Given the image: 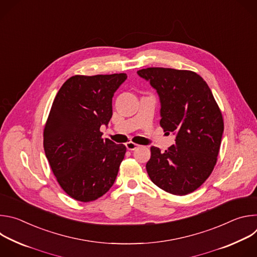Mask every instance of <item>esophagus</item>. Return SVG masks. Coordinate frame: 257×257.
I'll return each mask as SVG.
<instances>
[{
	"mask_svg": "<svg viewBox=\"0 0 257 257\" xmlns=\"http://www.w3.org/2000/svg\"><path fill=\"white\" fill-rule=\"evenodd\" d=\"M125 145H126V148H127L128 151H134V150H136L137 148H139L138 144H136V143H134V142H132V141L127 142Z\"/></svg>",
	"mask_w": 257,
	"mask_h": 257,
	"instance_id": "esophagus-1",
	"label": "esophagus"
}]
</instances>
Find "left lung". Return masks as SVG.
Masks as SVG:
<instances>
[{"mask_svg": "<svg viewBox=\"0 0 257 257\" xmlns=\"http://www.w3.org/2000/svg\"><path fill=\"white\" fill-rule=\"evenodd\" d=\"M137 74L160 96L162 128L176 135L175 144L164 153L152 146L146 171L166 192L189 194L203 184L216 164L224 132L221 109L207 83L193 71L153 67Z\"/></svg>", "mask_w": 257, "mask_h": 257, "instance_id": "obj_1", "label": "left lung"}]
</instances>
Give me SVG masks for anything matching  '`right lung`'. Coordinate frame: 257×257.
<instances>
[{"label": "right lung", "instance_id": "1", "mask_svg": "<svg viewBox=\"0 0 257 257\" xmlns=\"http://www.w3.org/2000/svg\"><path fill=\"white\" fill-rule=\"evenodd\" d=\"M125 73L70 77L58 91L44 130V149L62 189L78 201H93L111 188L126 153L103 139L101 125L113 115L112 98Z\"/></svg>", "mask_w": 257, "mask_h": 257}]
</instances>
